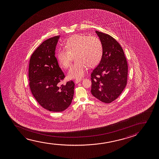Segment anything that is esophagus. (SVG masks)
Listing matches in <instances>:
<instances>
[{"instance_id": "1", "label": "esophagus", "mask_w": 159, "mask_h": 159, "mask_svg": "<svg viewBox=\"0 0 159 159\" xmlns=\"http://www.w3.org/2000/svg\"><path fill=\"white\" fill-rule=\"evenodd\" d=\"M82 80L81 79H76L75 80V84H78V83H79V82H80Z\"/></svg>"}]
</instances>
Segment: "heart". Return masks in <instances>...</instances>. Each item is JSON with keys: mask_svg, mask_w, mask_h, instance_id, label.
<instances>
[{"mask_svg": "<svg viewBox=\"0 0 159 159\" xmlns=\"http://www.w3.org/2000/svg\"><path fill=\"white\" fill-rule=\"evenodd\" d=\"M65 47L66 49H60L57 52V59L60 65L67 69L75 56L77 61L68 70V78H81L87 70V66L89 67H95L102 58V42L96 36L76 34L67 39Z\"/></svg>", "mask_w": 159, "mask_h": 159, "instance_id": "1", "label": "heart"}]
</instances>
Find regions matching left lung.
Here are the masks:
<instances>
[{"mask_svg": "<svg viewBox=\"0 0 159 159\" xmlns=\"http://www.w3.org/2000/svg\"><path fill=\"white\" fill-rule=\"evenodd\" d=\"M103 46L102 58L91 74V93L105 103H110L126 86L128 66L124 51L110 35L96 31Z\"/></svg>", "mask_w": 159, "mask_h": 159, "instance_id": "8db88e82", "label": "left lung"}]
</instances>
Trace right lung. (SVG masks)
<instances>
[{
  "label": "right lung",
  "mask_w": 159,
  "mask_h": 159,
  "mask_svg": "<svg viewBox=\"0 0 159 159\" xmlns=\"http://www.w3.org/2000/svg\"><path fill=\"white\" fill-rule=\"evenodd\" d=\"M59 36L42 42L31 56L29 81L31 92L42 107L52 112H62L70 106L74 95V83H60L65 77L59 67L55 50Z\"/></svg>",
  "instance_id": "obj_1"
}]
</instances>
